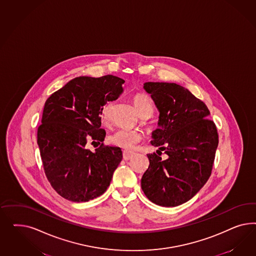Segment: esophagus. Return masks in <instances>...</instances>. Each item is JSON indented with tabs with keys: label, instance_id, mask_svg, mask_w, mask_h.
Segmentation results:
<instances>
[{
	"label": "esophagus",
	"instance_id": "obj_1",
	"mask_svg": "<svg viewBox=\"0 0 256 256\" xmlns=\"http://www.w3.org/2000/svg\"><path fill=\"white\" fill-rule=\"evenodd\" d=\"M133 153H130V152H128V151H124L123 152V158H124V160H132V158H133Z\"/></svg>",
	"mask_w": 256,
	"mask_h": 256
}]
</instances>
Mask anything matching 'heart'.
<instances>
[{
    "label": "heart",
    "mask_w": 256,
    "mask_h": 256,
    "mask_svg": "<svg viewBox=\"0 0 256 256\" xmlns=\"http://www.w3.org/2000/svg\"><path fill=\"white\" fill-rule=\"evenodd\" d=\"M133 104L137 110L140 116H151L153 112V103L149 96L144 94H136L133 96ZM112 108V102H106L101 108L100 116L103 123H108L110 121V114ZM142 140V133L138 130H130L120 128L114 132L108 137V142L116 148H121L126 151H132L136 144Z\"/></svg>",
    "instance_id": "obj_1"
}]
</instances>
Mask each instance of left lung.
I'll use <instances>...</instances> for the list:
<instances>
[{
    "label": "left lung",
    "mask_w": 256,
    "mask_h": 256,
    "mask_svg": "<svg viewBox=\"0 0 256 256\" xmlns=\"http://www.w3.org/2000/svg\"><path fill=\"white\" fill-rule=\"evenodd\" d=\"M160 112L158 128L151 144L168 156L148 154L149 167L140 186L148 199L166 208L190 200L210 178L218 144L210 110L188 89L176 84L146 82ZM160 151V150H158Z\"/></svg>",
    "instance_id": "8db88e82"
}]
</instances>
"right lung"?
<instances>
[{
	"label": "right lung",
	"instance_id": "right-lung-1",
	"mask_svg": "<svg viewBox=\"0 0 256 256\" xmlns=\"http://www.w3.org/2000/svg\"><path fill=\"white\" fill-rule=\"evenodd\" d=\"M124 80L106 75L77 77L46 100L38 130V144L46 178L64 199L93 200L108 188L114 172L122 160L121 148L102 144L100 110L123 93ZM102 142L94 152L86 139Z\"/></svg>",
	"mask_w": 256,
	"mask_h": 256
}]
</instances>
